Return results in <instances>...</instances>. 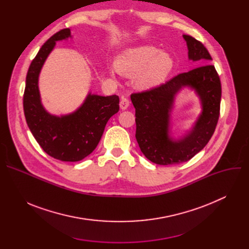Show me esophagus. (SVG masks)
Returning a JSON list of instances; mask_svg holds the SVG:
<instances>
[{"label": "esophagus", "instance_id": "1", "mask_svg": "<svg viewBox=\"0 0 249 249\" xmlns=\"http://www.w3.org/2000/svg\"><path fill=\"white\" fill-rule=\"evenodd\" d=\"M129 106V99L127 97L122 96L121 100H120V107L121 109H127Z\"/></svg>", "mask_w": 249, "mask_h": 249}]
</instances>
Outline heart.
<instances>
[{"mask_svg":"<svg viewBox=\"0 0 249 249\" xmlns=\"http://www.w3.org/2000/svg\"><path fill=\"white\" fill-rule=\"evenodd\" d=\"M116 70L125 76L136 75L138 88H155L167 78L173 68V59L166 52L154 46L144 45L124 51L115 62Z\"/></svg>","mask_w":249,"mask_h":249,"instance_id":"heart-1","label":"heart"}]
</instances>
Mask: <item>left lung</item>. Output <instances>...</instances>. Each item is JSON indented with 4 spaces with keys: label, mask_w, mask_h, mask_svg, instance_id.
Segmentation results:
<instances>
[{
    "label": "left lung",
    "mask_w": 249,
    "mask_h": 249,
    "mask_svg": "<svg viewBox=\"0 0 249 249\" xmlns=\"http://www.w3.org/2000/svg\"><path fill=\"white\" fill-rule=\"evenodd\" d=\"M183 38L189 60L201 66L177 75L157 88L131 94L136 109V139L139 147L148 160L161 165L188 161L203 150L214 134L220 116L222 87L215 66L210 64L212 57L200 41L186 34ZM185 86L198 94L202 112L192 131L175 140L168 134L170 112L176 93Z\"/></svg>",
    "instance_id": "left-lung-1"
}]
</instances>
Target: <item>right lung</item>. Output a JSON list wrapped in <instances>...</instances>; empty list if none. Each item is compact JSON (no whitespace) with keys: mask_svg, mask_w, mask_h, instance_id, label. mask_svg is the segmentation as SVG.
Listing matches in <instances>:
<instances>
[{"mask_svg":"<svg viewBox=\"0 0 249 249\" xmlns=\"http://www.w3.org/2000/svg\"><path fill=\"white\" fill-rule=\"evenodd\" d=\"M69 37L70 28L58 31L32 60L26 75L23 110L29 130L46 154L62 161H79L90 155L98 145L106 123L119 111V97L89 92L73 113L56 116L46 111L38 89L40 71L56 41Z\"/></svg>","mask_w":249,"mask_h":249,"instance_id":"add662e5","label":"right lung"}]
</instances>
